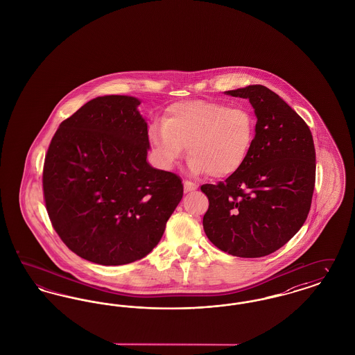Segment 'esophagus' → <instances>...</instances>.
I'll list each match as a JSON object with an SVG mask.
<instances>
[{"mask_svg":"<svg viewBox=\"0 0 355 355\" xmlns=\"http://www.w3.org/2000/svg\"><path fill=\"white\" fill-rule=\"evenodd\" d=\"M198 186L196 185L194 182H191V181H187L185 180L184 181V189H185V191H193V190H196Z\"/></svg>","mask_w":355,"mask_h":355,"instance_id":"obj_1","label":"esophagus"}]
</instances>
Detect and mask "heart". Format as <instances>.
I'll return each mask as SVG.
<instances>
[{
    "label": "heart",
    "instance_id": "heart-1",
    "mask_svg": "<svg viewBox=\"0 0 355 355\" xmlns=\"http://www.w3.org/2000/svg\"><path fill=\"white\" fill-rule=\"evenodd\" d=\"M255 119L243 106L220 102H175L164 121L149 128V144L159 164L170 169L187 150L189 170L225 178L241 169L253 146Z\"/></svg>",
    "mask_w": 355,
    "mask_h": 355
}]
</instances>
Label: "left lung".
I'll list each match as a JSON object with an SVG mask.
<instances>
[{
	"mask_svg": "<svg viewBox=\"0 0 355 355\" xmlns=\"http://www.w3.org/2000/svg\"><path fill=\"white\" fill-rule=\"evenodd\" d=\"M248 98L257 123L245 165L223 182L201 186L209 200L203 230L225 253L259 258L302 227L315 185V149L307 123L262 85L226 92Z\"/></svg>",
	"mask_w": 355,
	"mask_h": 355,
	"instance_id": "left-lung-1",
	"label": "left lung"
}]
</instances>
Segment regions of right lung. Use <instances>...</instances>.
<instances>
[{"instance_id":"1","label":"right lung","mask_w":355,"mask_h":355,"mask_svg":"<svg viewBox=\"0 0 355 355\" xmlns=\"http://www.w3.org/2000/svg\"><path fill=\"white\" fill-rule=\"evenodd\" d=\"M128 96L85 103L61 122L45 155L51 226L73 253L105 266L152 252L181 201V178L146 162L148 123Z\"/></svg>"}]
</instances>
